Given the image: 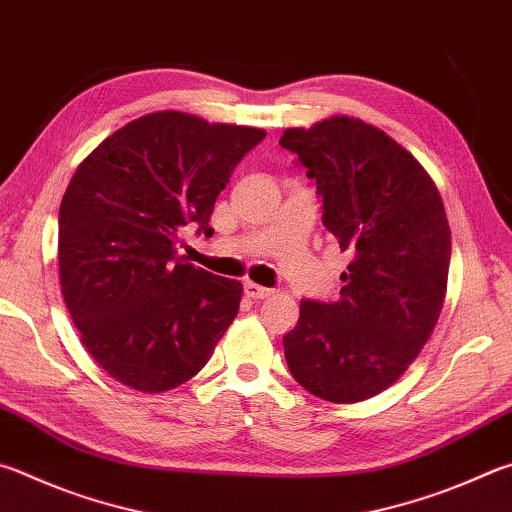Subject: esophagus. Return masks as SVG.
Segmentation results:
<instances>
[{"label": "esophagus", "mask_w": 512, "mask_h": 512, "mask_svg": "<svg viewBox=\"0 0 512 512\" xmlns=\"http://www.w3.org/2000/svg\"><path fill=\"white\" fill-rule=\"evenodd\" d=\"M244 291H246L248 297H253V300H266V297L273 295L271 288L259 286V284H255V282H246V284H244Z\"/></svg>", "instance_id": "34e87169"}]
</instances>
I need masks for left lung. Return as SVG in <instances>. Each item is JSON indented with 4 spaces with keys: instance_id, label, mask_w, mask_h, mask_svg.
<instances>
[{
    "instance_id": "8db88e82",
    "label": "left lung",
    "mask_w": 512,
    "mask_h": 512,
    "mask_svg": "<svg viewBox=\"0 0 512 512\" xmlns=\"http://www.w3.org/2000/svg\"><path fill=\"white\" fill-rule=\"evenodd\" d=\"M322 197V224L349 250L336 302H300L284 356L306 392L358 403L392 387L439 320L452 237L430 174L392 136L331 116L286 129Z\"/></svg>"
}]
</instances>
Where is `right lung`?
I'll return each instance as SVG.
<instances>
[{
    "instance_id": "right-lung-1",
    "label": "right lung",
    "mask_w": 512,
    "mask_h": 512,
    "mask_svg": "<svg viewBox=\"0 0 512 512\" xmlns=\"http://www.w3.org/2000/svg\"><path fill=\"white\" fill-rule=\"evenodd\" d=\"M264 129L154 111L105 138L60 203L64 304L89 356L118 383L161 394L197 376L235 320L241 282L176 255Z\"/></svg>"
}]
</instances>
